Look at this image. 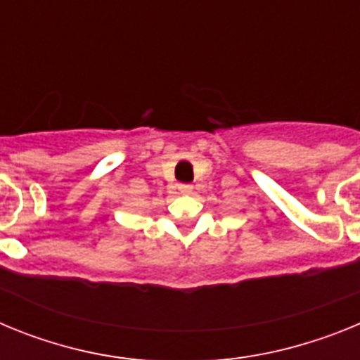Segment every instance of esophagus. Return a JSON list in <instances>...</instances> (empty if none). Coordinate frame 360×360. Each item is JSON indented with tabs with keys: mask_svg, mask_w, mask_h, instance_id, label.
Listing matches in <instances>:
<instances>
[{
	"mask_svg": "<svg viewBox=\"0 0 360 360\" xmlns=\"http://www.w3.org/2000/svg\"><path fill=\"white\" fill-rule=\"evenodd\" d=\"M178 189H180V193H184V195H191L195 187L191 186V184H180V186H178Z\"/></svg>",
	"mask_w": 360,
	"mask_h": 360,
	"instance_id": "34e87169",
	"label": "esophagus"
}]
</instances>
